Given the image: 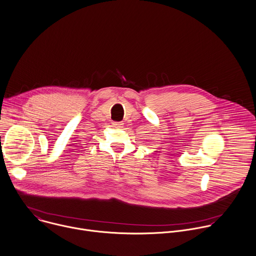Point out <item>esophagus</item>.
Here are the masks:
<instances>
[{
	"mask_svg": "<svg viewBox=\"0 0 256 256\" xmlns=\"http://www.w3.org/2000/svg\"><path fill=\"white\" fill-rule=\"evenodd\" d=\"M122 122H112V126H114V128H122Z\"/></svg>",
	"mask_w": 256,
	"mask_h": 256,
	"instance_id": "esophagus-1",
	"label": "esophagus"
}]
</instances>
